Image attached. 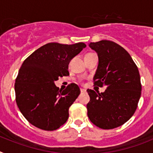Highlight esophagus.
<instances>
[{
	"label": "esophagus",
	"instance_id": "obj_1",
	"mask_svg": "<svg viewBox=\"0 0 153 153\" xmlns=\"http://www.w3.org/2000/svg\"><path fill=\"white\" fill-rule=\"evenodd\" d=\"M80 91H81V92H82V93H85V92H86V90H85V89H84V88H81Z\"/></svg>",
	"mask_w": 153,
	"mask_h": 153
}]
</instances>
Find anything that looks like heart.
Returning a JSON list of instances; mask_svg holds the SVG:
<instances>
[{
    "mask_svg": "<svg viewBox=\"0 0 153 153\" xmlns=\"http://www.w3.org/2000/svg\"><path fill=\"white\" fill-rule=\"evenodd\" d=\"M89 54H90V53H89Z\"/></svg>",
    "mask_w": 153,
    "mask_h": 153,
    "instance_id": "heart-1",
    "label": "heart"
}]
</instances>
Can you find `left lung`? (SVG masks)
<instances>
[{
	"label": "left lung",
	"instance_id": "obj_1",
	"mask_svg": "<svg viewBox=\"0 0 153 153\" xmlns=\"http://www.w3.org/2000/svg\"><path fill=\"white\" fill-rule=\"evenodd\" d=\"M89 47L99 57L94 85H105L104 92L88 89V116L94 125L111 129L126 123L135 113L141 96L139 70L132 57L111 41L91 42Z\"/></svg>",
	"mask_w": 153,
	"mask_h": 153
}]
</instances>
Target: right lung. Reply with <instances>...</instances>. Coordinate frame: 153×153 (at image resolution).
<instances>
[{
	"label": "right lung",
	"instance_id": "obj_1",
	"mask_svg": "<svg viewBox=\"0 0 153 153\" xmlns=\"http://www.w3.org/2000/svg\"><path fill=\"white\" fill-rule=\"evenodd\" d=\"M85 47L83 42H52L37 49L24 61L14 90L18 108L30 124L54 131L66 123L69 107L80 94V88L71 83L62 91L54 82L59 77L69 75V62Z\"/></svg>",
	"mask_w": 153,
	"mask_h": 153
}]
</instances>
